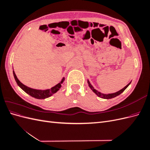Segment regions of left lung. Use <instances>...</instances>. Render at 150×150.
Masks as SVG:
<instances>
[{
	"label": "left lung",
	"instance_id": "8db88e82",
	"mask_svg": "<svg viewBox=\"0 0 150 150\" xmlns=\"http://www.w3.org/2000/svg\"><path fill=\"white\" fill-rule=\"evenodd\" d=\"M88 85H89V87L91 89V90L93 91L95 94H96L98 97L103 98V99H111V98L116 97L117 96H118V95H120V94H121L122 92H123L124 91H125L127 88L128 87V86L131 84V82H130L129 84H127L125 88H123L122 89L120 90L119 91H117V92L115 93L108 94H103V93H100V92H99L98 91H97L96 89H95L93 88V86L91 84V83H90L89 80H88Z\"/></svg>",
	"mask_w": 150,
	"mask_h": 150
}]
</instances>
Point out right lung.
I'll return each instance as SVG.
<instances>
[{"instance_id": "right-lung-1", "label": "right lung", "mask_w": 150, "mask_h": 150, "mask_svg": "<svg viewBox=\"0 0 150 150\" xmlns=\"http://www.w3.org/2000/svg\"><path fill=\"white\" fill-rule=\"evenodd\" d=\"M13 76H14V78L17 85L19 86L22 90L24 91L27 94H29L32 97L35 98L36 99H46L50 96H51L53 94L56 93L57 91L59 90V89L61 87V84H62V83L64 82V81L65 79L64 78H63L59 83H58L56 86H54V87L51 88V89H46V90H39V89H35L29 88L28 86H26L25 85L22 84L21 81L18 79L15 74V72L13 71Z\"/></svg>"}]
</instances>
